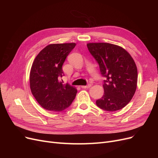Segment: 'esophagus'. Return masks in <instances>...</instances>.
<instances>
[{
    "label": "esophagus",
    "instance_id": "esophagus-1",
    "mask_svg": "<svg viewBox=\"0 0 158 158\" xmlns=\"http://www.w3.org/2000/svg\"><path fill=\"white\" fill-rule=\"evenodd\" d=\"M91 86H92V84H88L87 85H82V88L85 89V88H90Z\"/></svg>",
    "mask_w": 158,
    "mask_h": 158
}]
</instances>
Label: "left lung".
<instances>
[{
  "mask_svg": "<svg viewBox=\"0 0 158 158\" xmlns=\"http://www.w3.org/2000/svg\"><path fill=\"white\" fill-rule=\"evenodd\" d=\"M87 47L105 78L104 95L96 100L97 106L107 111L123 109L136 89L138 72L135 61L126 50L116 45L92 43Z\"/></svg>",
  "mask_w": 158,
  "mask_h": 158,
  "instance_id": "1",
  "label": "left lung"
}]
</instances>
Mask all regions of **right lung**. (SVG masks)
Wrapping results in <instances>:
<instances>
[{
  "label": "right lung",
  "instance_id": "right-lung-1",
  "mask_svg": "<svg viewBox=\"0 0 158 158\" xmlns=\"http://www.w3.org/2000/svg\"><path fill=\"white\" fill-rule=\"evenodd\" d=\"M75 46L74 43L49 45L33 61L30 76L31 93L40 106L49 111H63L77 94L75 88L60 81L64 62Z\"/></svg>",
  "mask_w": 158,
  "mask_h": 158
}]
</instances>
